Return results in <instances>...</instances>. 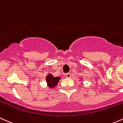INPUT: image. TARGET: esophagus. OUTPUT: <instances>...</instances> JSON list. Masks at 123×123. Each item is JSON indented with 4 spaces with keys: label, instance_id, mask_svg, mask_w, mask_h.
Instances as JSON below:
<instances>
[{
    "label": "esophagus",
    "instance_id": "1",
    "mask_svg": "<svg viewBox=\"0 0 123 123\" xmlns=\"http://www.w3.org/2000/svg\"><path fill=\"white\" fill-rule=\"evenodd\" d=\"M66 77L67 78H70L72 76H71L70 73H66Z\"/></svg>",
    "mask_w": 123,
    "mask_h": 123
}]
</instances>
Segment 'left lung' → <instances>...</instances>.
<instances>
[{"instance_id":"left-lung-1","label":"left lung","mask_w":123,"mask_h":123,"mask_svg":"<svg viewBox=\"0 0 123 123\" xmlns=\"http://www.w3.org/2000/svg\"><path fill=\"white\" fill-rule=\"evenodd\" d=\"M82 79H83V78H82V79H81L80 81H82Z\"/></svg>"}]
</instances>
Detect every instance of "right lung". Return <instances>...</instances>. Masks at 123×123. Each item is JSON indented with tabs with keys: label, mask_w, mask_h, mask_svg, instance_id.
I'll return each instance as SVG.
<instances>
[{
	"label": "right lung",
	"mask_w": 123,
	"mask_h": 123,
	"mask_svg": "<svg viewBox=\"0 0 123 123\" xmlns=\"http://www.w3.org/2000/svg\"><path fill=\"white\" fill-rule=\"evenodd\" d=\"M62 78L60 76H54L52 74H48L46 76L45 78V80L46 83L47 84V86L50 89L51 88H54L57 85L58 83L59 82L60 79H61Z\"/></svg>",
	"instance_id": "1"
}]
</instances>
